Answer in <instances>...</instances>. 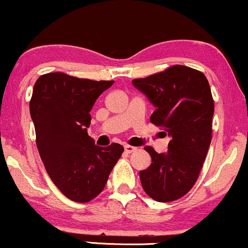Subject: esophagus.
I'll use <instances>...</instances> for the list:
<instances>
[{
	"label": "esophagus",
	"mask_w": 248,
	"mask_h": 248,
	"mask_svg": "<svg viewBox=\"0 0 248 248\" xmlns=\"http://www.w3.org/2000/svg\"><path fill=\"white\" fill-rule=\"evenodd\" d=\"M137 149H138L137 147H133V146H129V145L124 146V152H126V153H128V154L133 153V152H135Z\"/></svg>",
	"instance_id": "1"
}]
</instances>
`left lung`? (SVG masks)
Segmentation results:
<instances>
[{"label":"left lung","mask_w":248,"mask_h":248,"mask_svg":"<svg viewBox=\"0 0 248 248\" xmlns=\"http://www.w3.org/2000/svg\"><path fill=\"white\" fill-rule=\"evenodd\" d=\"M132 83L155 107L152 124L170 138L166 153L145 147L152 164L140 170L142 188L160 202L180 199L197 182L211 145L214 101L207 78L199 70L175 64Z\"/></svg>","instance_id":"1"}]
</instances>
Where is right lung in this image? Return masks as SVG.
<instances>
[{
  "label": "right lung",
  "mask_w": 248,
  "mask_h": 248,
  "mask_svg": "<svg viewBox=\"0 0 248 248\" xmlns=\"http://www.w3.org/2000/svg\"><path fill=\"white\" fill-rule=\"evenodd\" d=\"M113 83L59 72L41 75L34 84L29 109L41 160L55 186L76 202L102 192L124 152L119 143L96 146L87 133L95 101Z\"/></svg>",
  "instance_id": "1"
}]
</instances>
